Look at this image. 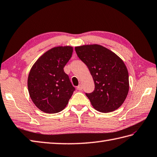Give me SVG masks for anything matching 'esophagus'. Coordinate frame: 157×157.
<instances>
[{"instance_id":"34e87169","label":"esophagus","mask_w":157,"mask_h":157,"mask_svg":"<svg viewBox=\"0 0 157 157\" xmlns=\"http://www.w3.org/2000/svg\"><path fill=\"white\" fill-rule=\"evenodd\" d=\"M77 89H78V90H82V84H79L78 87H77Z\"/></svg>"}]
</instances>
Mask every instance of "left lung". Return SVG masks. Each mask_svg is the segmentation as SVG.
<instances>
[{
    "instance_id": "obj_1",
    "label": "left lung",
    "mask_w": 157,
    "mask_h": 157,
    "mask_svg": "<svg viewBox=\"0 0 157 157\" xmlns=\"http://www.w3.org/2000/svg\"><path fill=\"white\" fill-rule=\"evenodd\" d=\"M78 56L90 71L94 90L86 93L91 105L100 112L114 111L124 103L129 90L128 73L121 58L98 44L75 48Z\"/></svg>"
}]
</instances>
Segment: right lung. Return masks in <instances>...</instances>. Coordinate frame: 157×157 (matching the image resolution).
Here are the masks:
<instances>
[{"mask_svg":"<svg viewBox=\"0 0 157 157\" xmlns=\"http://www.w3.org/2000/svg\"><path fill=\"white\" fill-rule=\"evenodd\" d=\"M72 46H58L45 52L30 71L28 89L41 111L54 113L65 108L75 90L64 67L72 56Z\"/></svg>","mask_w":157,"mask_h":157,"instance_id":"obj_1","label":"right lung"}]
</instances>
